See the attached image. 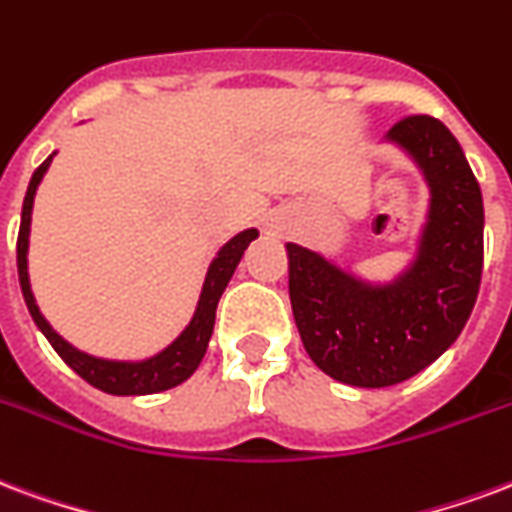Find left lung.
Returning <instances> with one entry per match:
<instances>
[{
	"label": "left lung",
	"instance_id": "1",
	"mask_svg": "<svg viewBox=\"0 0 512 512\" xmlns=\"http://www.w3.org/2000/svg\"><path fill=\"white\" fill-rule=\"evenodd\" d=\"M388 138L410 151L431 187L429 225L410 271L372 287L287 244L301 342L317 369L355 388H388L437 361L467 325L483 276V195L453 132L412 113Z\"/></svg>",
	"mask_w": 512,
	"mask_h": 512
}]
</instances>
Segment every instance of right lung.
<instances>
[{"instance_id": "1", "label": "right lung", "mask_w": 512, "mask_h": 512, "mask_svg": "<svg viewBox=\"0 0 512 512\" xmlns=\"http://www.w3.org/2000/svg\"><path fill=\"white\" fill-rule=\"evenodd\" d=\"M54 160V154L34 170L32 181H29V189H26L24 198V211H21V230H18V244H15V252H18V282H21V293H24V301L29 306V314L37 323V328L45 333V339L51 342L59 358H62L70 369H73L78 377L100 388L105 393H113V396H146V393H160L168 391V388H176L179 382H184L187 377H192V372L198 369L203 355H206L208 339H211V331H214V317H217V304L222 293H225L230 276L236 271L238 260L244 255V249L257 238V230H244L238 233L236 238H230L219 255L214 257V263L208 268L206 285H203V293H200L198 312L192 317V323L184 328L176 342L165 347L160 355H154L149 361L140 363H119V361H102V358H92L86 352L75 350L73 344H67L59 336V333L45 323V317L40 314L37 304H34L32 287H29V274H26V249H29V222H32V203L34 192H37V184L43 179V173L48 170Z\"/></svg>"}]
</instances>
